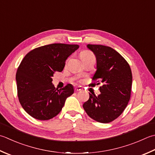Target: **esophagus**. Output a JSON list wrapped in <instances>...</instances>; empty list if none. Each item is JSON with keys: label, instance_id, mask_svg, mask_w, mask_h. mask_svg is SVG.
<instances>
[{"label": "esophagus", "instance_id": "obj_1", "mask_svg": "<svg viewBox=\"0 0 155 155\" xmlns=\"http://www.w3.org/2000/svg\"><path fill=\"white\" fill-rule=\"evenodd\" d=\"M82 90V87H74V91L75 92H78L79 91Z\"/></svg>", "mask_w": 155, "mask_h": 155}]
</instances>
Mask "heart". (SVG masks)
Wrapping results in <instances>:
<instances>
[{
	"label": "heart",
	"mask_w": 155,
	"mask_h": 155,
	"mask_svg": "<svg viewBox=\"0 0 155 155\" xmlns=\"http://www.w3.org/2000/svg\"><path fill=\"white\" fill-rule=\"evenodd\" d=\"M81 57L82 60H85L87 58H93L95 57L93 55V54L91 51L89 50H84L83 51L81 54Z\"/></svg>",
	"instance_id": "heart-1"
}]
</instances>
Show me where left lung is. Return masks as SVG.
<instances>
[{"label": "left lung", "instance_id": "left-lung-1", "mask_svg": "<svg viewBox=\"0 0 155 155\" xmlns=\"http://www.w3.org/2000/svg\"><path fill=\"white\" fill-rule=\"evenodd\" d=\"M95 55L97 71L92 78L97 83L101 93H89V99L83 105L88 116L100 123H110L125 110L131 95L132 74L129 64L110 47L88 44Z\"/></svg>", "mask_w": 155, "mask_h": 155}]
</instances>
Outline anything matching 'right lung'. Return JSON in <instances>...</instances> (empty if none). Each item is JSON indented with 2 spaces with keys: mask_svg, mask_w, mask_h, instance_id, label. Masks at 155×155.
<instances>
[{
  "mask_svg": "<svg viewBox=\"0 0 155 155\" xmlns=\"http://www.w3.org/2000/svg\"><path fill=\"white\" fill-rule=\"evenodd\" d=\"M76 44H51L30 51L17 68L16 81L19 102L27 114L39 120H48L62 110L66 98L74 93L68 84L62 89L51 83L54 72H62Z\"/></svg>",
  "mask_w": 155,
  "mask_h": 155,
  "instance_id": "1",
  "label": "right lung"
}]
</instances>
